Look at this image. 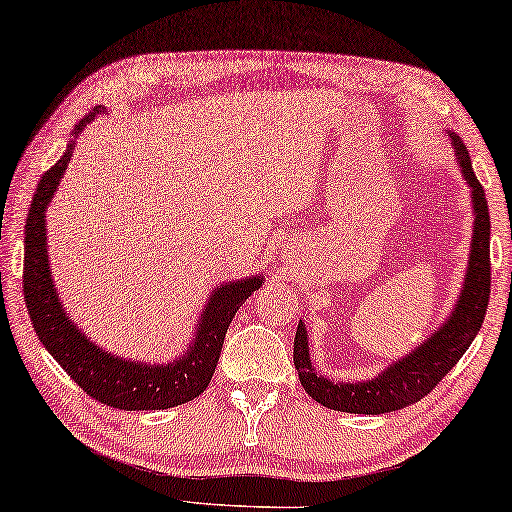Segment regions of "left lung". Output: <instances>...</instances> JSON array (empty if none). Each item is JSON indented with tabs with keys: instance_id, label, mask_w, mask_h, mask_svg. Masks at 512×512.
Masks as SVG:
<instances>
[{
	"instance_id": "obj_1",
	"label": "left lung",
	"mask_w": 512,
	"mask_h": 512,
	"mask_svg": "<svg viewBox=\"0 0 512 512\" xmlns=\"http://www.w3.org/2000/svg\"><path fill=\"white\" fill-rule=\"evenodd\" d=\"M451 147L456 152V163L460 165L465 181L472 188L474 208V236L472 251H469V265L465 274L463 290H460L456 308L449 320L420 342V347L408 351L404 358L395 360L372 381L358 383H333L326 376H320L311 365L308 354L306 324L299 320L295 335V367L304 390L317 404L340 410V413L358 415H381L392 410L406 408L445 379L447 372L463 358L472 345L476 333L481 331L490 301V213L485 190L476 179L472 161H469L467 147L454 133H449Z\"/></svg>"
}]
</instances>
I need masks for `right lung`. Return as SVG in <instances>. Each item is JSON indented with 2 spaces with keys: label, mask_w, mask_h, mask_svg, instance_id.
Masks as SVG:
<instances>
[{
  "label": "right lung",
  "mask_w": 512,
  "mask_h": 512,
  "mask_svg": "<svg viewBox=\"0 0 512 512\" xmlns=\"http://www.w3.org/2000/svg\"><path fill=\"white\" fill-rule=\"evenodd\" d=\"M102 113L104 106H97L83 117L72 133L74 138L67 142L61 161L49 167L38 181L27 229H24V304L29 308L38 340L88 397L120 410L174 408L199 397L208 388L233 315L251 297V292L261 288L263 279L249 276V279L217 286L201 311L197 333L192 335L188 351L167 365H149L113 356L111 351L97 347L70 320L58 299L52 270H49L45 211L70 163L77 136L86 124L95 120V115Z\"/></svg>",
  "instance_id": "1"
}]
</instances>
